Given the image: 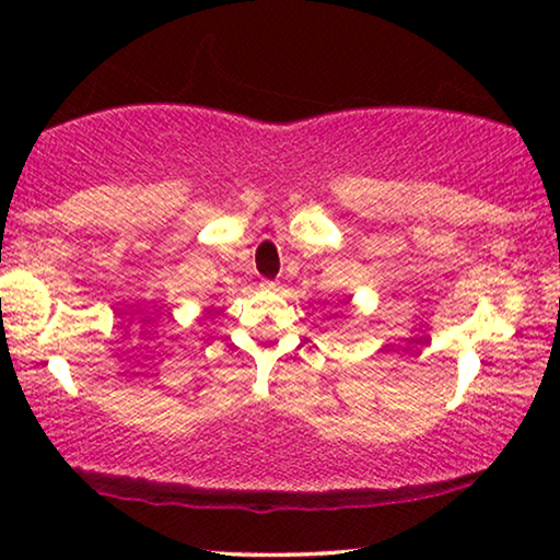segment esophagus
I'll use <instances>...</instances> for the list:
<instances>
[{"label": "esophagus", "mask_w": 560, "mask_h": 560, "mask_svg": "<svg viewBox=\"0 0 560 560\" xmlns=\"http://www.w3.org/2000/svg\"><path fill=\"white\" fill-rule=\"evenodd\" d=\"M262 288H267V290H278L280 282H278V280H262Z\"/></svg>", "instance_id": "obj_1"}]
</instances>
